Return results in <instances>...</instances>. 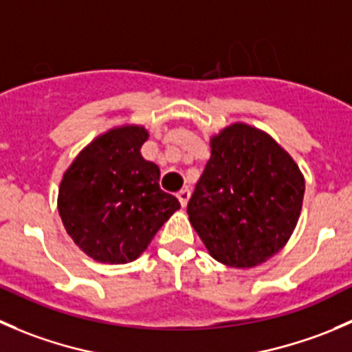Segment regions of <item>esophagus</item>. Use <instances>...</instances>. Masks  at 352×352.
I'll list each match as a JSON object with an SVG mask.
<instances>
[{"label": "esophagus", "instance_id": "34e87169", "mask_svg": "<svg viewBox=\"0 0 352 352\" xmlns=\"http://www.w3.org/2000/svg\"><path fill=\"white\" fill-rule=\"evenodd\" d=\"M190 190H186V188H184V190H181V191H177V200H179V204H181V207H186L188 205V200H190Z\"/></svg>", "mask_w": 352, "mask_h": 352}]
</instances>
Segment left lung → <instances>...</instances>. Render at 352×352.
Wrapping results in <instances>:
<instances>
[{
  "instance_id": "8db88e82",
  "label": "left lung",
  "mask_w": 352,
  "mask_h": 352,
  "mask_svg": "<svg viewBox=\"0 0 352 352\" xmlns=\"http://www.w3.org/2000/svg\"><path fill=\"white\" fill-rule=\"evenodd\" d=\"M302 197L294 159L265 131L232 123L210 138V159L186 210L217 262L252 269L289 241Z\"/></svg>"
}]
</instances>
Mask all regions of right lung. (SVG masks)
I'll return each mask as SVG.
<instances>
[{"label": "right lung", "mask_w": 352, "mask_h": 352, "mask_svg": "<svg viewBox=\"0 0 352 352\" xmlns=\"http://www.w3.org/2000/svg\"><path fill=\"white\" fill-rule=\"evenodd\" d=\"M148 131L123 124L94 138L63 175L58 212L66 232L90 258L128 263L181 207L159 186L157 164L140 154Z\"/></svg>", "instance_id": "1"}]
</instances>
